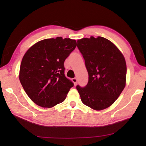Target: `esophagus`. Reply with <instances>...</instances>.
<instances>
[{
  "label": "esophagus",
  "instance_id": "esophagus-1",
  "mask_svg": "<svg viewBox=\"0 0 146 146\" xmlns=\"http://www.w3.org/2000/svg\"><path fill=\"white\" fill-rule=\"evenodd\" d=\"M71 80H72L73 82L74 83V84H75V86H76V84H77V78H73L71 79Z\"/></svg>",
  "mask_w": 146,
  "mask_h": 146
}]
</instances>
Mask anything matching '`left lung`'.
Returning a JSON list of instances; mask_svg holds the SVG:
<instances>
[{
    "label": "left lung",
    "instance_id": "obj_1",
    "mask_svg": "<svg viewBox=\"0 0 146 146\" xmlns=\"http://www.w3.org/2000/svg\"><path fill=\"white\" fill-rule=\"evenodd\" d=\"M77 47L89 75L85 87L76 86L81 100L95 110H104L115 102L125 88V58L114 44L102 36L80 39Z\"/></svg>",
    "mask_w": 146,
    "mask_h": 146
}]
</instances>
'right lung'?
Wrapping results in <instances>:
<instances>
[{
	"label": "right lung",
	"mask_w": 146,
	"mask_h": 146,
	"mask_svg": "<svg viewBox=\"0 0 146 146\" xmlns=\"http://www.w3.org/2000/svg\"><path fill=\"white\" fill-rule=\"evenodd\" d=\"M76 46V40L70 38H47L35 44L24 55L20 82L36 105L49 108L66 99L74 84L66 77L64 63Z\"/></svg>",
	"instance_id": "add662e5"
}]
</instances>
